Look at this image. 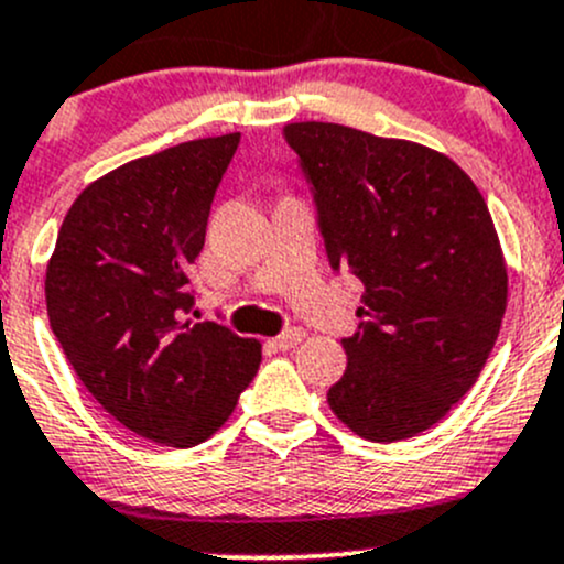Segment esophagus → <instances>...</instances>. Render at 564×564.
Here are the masks:
<instances>
[{"label": "esophagus", "mask_w": 564, "mask_h": 564, "mask_svg": "<svg viewBox=\"0 0 564 564\" xmlns=\"http://www.w3.org/2000/svg\"><path fill=\"white\" fill-rule=\"evenodd\" d=\"M303 338H305V329L294 327V329H286L283 335H278V338H272L270 346L278 351H289V349H294V346H297Z\"/></svg>", "instance_id": "1"}]
</instances>
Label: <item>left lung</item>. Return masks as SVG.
<instances>
[{
  "label": "left lung",
  "instance_id": "8db88e82",
  "mask_svg": "<svg viewBox=\"0 0 564 564\" xmlns=\"http://www.w3.org/2000/svg\"><path fill=\"white\" fill-rule=\"evenodd\" d=\"M316 193L329 264L366 286L335 417L371 442L440 423L477 382L508 308V264L486 198L456 161L335 122H289Z\"/></svg>",
  "mask_w": 564,
  "mask_h": 564
}]
</instances>
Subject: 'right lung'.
<instances>
[{
    "label": "right lung",
    "instance_id": "1",
    "mask_svg": "<svg viewBox=\"0 0 564 564\" xmlns=\"http://www.w3.org/2000/svg\"><path fill=\"white\" fill-rule=\"evenodd\" d=\"M237 144L240 133L193 139L89 182L45 267L51 329L84 388L166 447L209 440L261 362L256 338L182 322L187 270Z\"/></svg>",
    "mask_w": 564,
    "mask_h": 564
}]
</instances>
